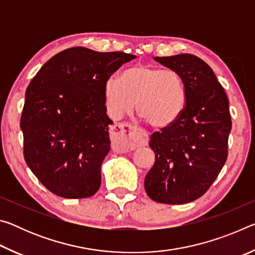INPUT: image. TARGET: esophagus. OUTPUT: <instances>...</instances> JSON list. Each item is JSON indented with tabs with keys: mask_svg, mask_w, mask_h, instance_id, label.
<instances>
[{
	"mask_svg": "<svg viewBox=\"0 0 255 255\" xmlns=\"http://www.w3.org/2000/svg\"><path fill=\"white\" fill-rule=\"evenodd\" d=\"M135 133H138L137 138L132 136ZM111 136L114 138V147H117L122 152L135 149L139 146H145L148 141V136L140 128L132 126L127 123H118L112 127Z\"/></svg>",
	"mask_w": 255,
	"mask_h": 255,
	"instance_id": "obj_1",
	"label": "esophagus"
}]
</instances>
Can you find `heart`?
Segmentation results:
<instances>
[{"label": "heart", "instance_id": "obj_1", "mask_svg": "<svg viewBox=\"0 0 255 255\" xmlns=\"http://www.w3.org/2000/svg\"><path fill=\"white\" fill-rule=\"evenodd\" d=\"M119 80L108 79L105 83L107 110L120 118L136 107V112L146 124L163 128L173 124L187 103V86L182 75L172 68L136 65L125 70Z\"/></svg>", "mask_w": 255, "mask_h": 255}]
</instances>
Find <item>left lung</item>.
<instances>
[{
    "instance_id": "8db88e82",
    "label": "left lung",
    "mask_w": 255,
    "mask_h": 255,
    "mask_svg": "<svg viewBox=\"0 0 255 255\" xmlns=\"http://www.w3.org/2000/svg\"><path fill=\"white\" fill-rule=\"evenodd\" d=\"M155 60L182 75L187 103L173 124L150 136L155 163L145 190L154 201L182 205L204 196L226 162L232 129L228 99L213 70L197 56Z\"/></svg>"
}]
</instances>
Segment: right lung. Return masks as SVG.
<instances>
[{"mask_svg":"<svg viewBox=\"0 0 255 255\" xmlns=\"http://www.w3.org/2000/svg\"><path fill=\"white\" fill-rule=\"evenodd\" d=\"M136 56L85 47L60 51L44 64L25 91L20 126L30 170L54 195L91 197L101 184L110 150L105 83Z\"/></svg>","mask_w":255,"mask_h":255,"instance_id":"1","label":"right lung"}]
</instances>
